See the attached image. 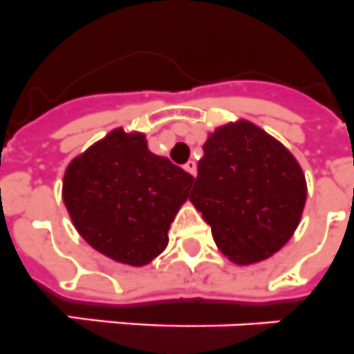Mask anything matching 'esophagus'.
Instances as JSON below:
<instances>
[{"label":"esophagus","instance_id":"1","mask_svg":"<svg viewBox=\"0 0 354 354\" xmlns=\"http://www.w3.org/2000/svg\"><path fill=\"white\" fill-rule=\"evenodd\" d=\"M183 169H185L187 172H191L192 176H196V172H198V169H196V163L192 162V160H191V162H187L185 165H183Z\"/></svg>","mask_w":354,"mask_h":354}]
</instances>
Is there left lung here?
<instances>
[{
    "instance_id": "1",
    "label": "left lung",
    "mask_w": 354,
    "mask_h": 354,
    "mask_svg": "<svg viewBox=\"0 0 354 354\" xmlns=\"http://www.w3.org/2000/svg\"><path fill=\"white\" fill-rule=\"evenodd\" d=\"M191 201L228 259L257 263L281 250L299 227L306 178L281 142L239 120L205 142Z\"/></svg>"
}]
</instances>
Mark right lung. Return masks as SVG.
<instances>
[{
  "instance_id": "1",
  "label": "right lung",
  "mask_w": 354,
  "mask_h": 354,
  "mask_svg": "<svg viewBox=\"0 0 354 354\" xmlns=\"http://www.w3.org/2000/svg\"><path fill=\"white\" fill-rule=\"evenodd\" d=\"M194 178L147 149L142 133L113 129L71 160L62 200L77 232L117 263L144 266L165 250Z\"/></svg>"
}]
</instances>
